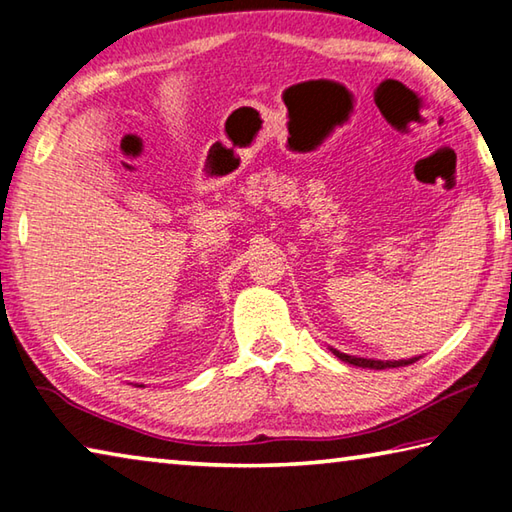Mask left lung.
Masks as SVG:
<instances>
[{"label":"left lung","mask_w":512,"mask_h":512,"mask_svg":"<svg viewBox=\"0 0 512 512\" xmlns=\"http://www.w3.org/2000/svg\"><path fill=\"white\" fill-rule=\"evenodd\" d=\"M336 357L345 363H352V366L359 368H375V370H384V368H400V366H409V363L418 361V357L413 359H402V361H375V359H361V357H350V354H343L339 350H332Z\"/></svg>","instance_id":"left-lung-1"}]
</instances>
